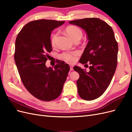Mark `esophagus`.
Returning <instances> with one entry per match:
<instances>
[{"mask_svg":"<svg viewBox=\"0 0 132 132\" xmlns=\"http://www.w3.org/2000/svg\"><path fill=\"white\" fill-rule=\"evenodd\" d=\"M73 67H74V66L73 65H70V69L71 71H72V70H74L73 69Z\"/></svg>","mask_w":132,"mask_h":132,"instance_id":"obj_1","label":"esophagus"}]
</instances>
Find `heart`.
Instances as JSON below:
<instances>
[{"mask_svg":"<svg viewBox=\"0 0 132 132\" xmlns=\"http://www.w3.org/2000/svg\"><path fill=\"white\" fill-rule=\"evenodd\" d=\"M67 33L68 34L69 36L73 39V41L76 38H81L82 36V32L79 27L75 26H70L66 29ZM59 35L58 32H55L52 37L51 43L53 46H55L56 45L58 37ZM79 52L77 51L74 52H65L61 54V58L65 61L69 63H72L75 61L77 59V55H78Z\"/></svg>","mask_w":132,"mask_h":132,"instance_id":"1","label":"heart"}]
</instances>
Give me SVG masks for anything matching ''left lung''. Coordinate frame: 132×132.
Listing matches in <instances>:
<instances>
[{"mask_svg":"<svg viewBox=\"0 0 132 132\" xmlns=\"http://www.w3.org/2000/svg\"><path fill=\"white\" fill-rule=\"evenodd\" d=\"M69 23L84 30L89 40L79 62H88L90 71L78 66L74 69L80 75L77 81L80 97L93 100L104 93L112 79L117 64L118 43L112 27L101 19L85 18Z\"/></svg>","mask_w":132,"mask_h":132,"instance_id":"obj_1","label":"left lung"}]
</instances>
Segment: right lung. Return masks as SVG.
I'll return each mask as SVG.
<instances>
[{"mask_svg": "<svg viewBox=\"0 0 132 132\" xmlns=\"http://www.w3.org/2000/svg\"><path fill=\"white\" fill-rule=\"evenodd\" d=\"M65 21L41 19L27 23L17 36L15 62L23 85L34 97L45 101L57 98L61 94L69 65L57 61L53 68L46 62L52 51L51 32Z\"/></svg>", "mask_w": 132, "mask_h": 132, "instance_id": "1", "label": "right lung"}]
</instances>
